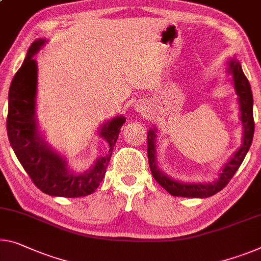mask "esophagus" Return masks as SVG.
<instances>
[{"instance_id":"obj_1","label":"esophagus","mask_w":261,"mask_h":261,"mask_svg":"<svg viewBox=\"0 0 261 261\" xmlns=\"http://www.w3.org/2000/svg\"><path fill=\"white\" fill-rule=\"evenodd\" d=\"M138 110H139V112H141V111H146V108H143V106L140 105V106L138 107Z\"/></svg>"}]
</instances>
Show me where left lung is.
Here are the masks:
<instances>
[{"label": "left lung", "mask_w": 261, "mask_h": 261, "mask_svg": "<svg viewBox=\"0 0 261 261\" xmlns=\"http://www.w3.org/2000/svg\"><path fill=\"white\" fill-rule=\"evenodd\" d=\"M228 72L232 74L236 93L238 95L240 119H242L244 128V136L242 147L236 151L234 155L230 159V161L224 166L217 181L212 183H183L168 177L166 174H163L159 169L158 163H156V129L153 128V129H149V132H148L147 154L151 175L156 179V182L172 196L205 198L217 194L218 191L224 189L227 186V183L231 181V178L233 177V175L237 172L240 164L243 163L244 159H245L248 149H250L254 133L253 95H252L251 85L248 83L247 78L245 77V74H244L242 65H240V63L236 58L231 59L228 62Z\"/></svg>", "instance_id": "obj_1"}]
</instances>
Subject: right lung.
I'll use <instances>...</instances> for the list:
<instances>
[{
	"label": "right lung",
	"mask_w": 261,
	"mask_h": 261,
	"mask_svg": "<svg viewBox=\"0 0 261 261\" xmlns=\"http://www.w3.org/2000/svg\"><path fill=\"white\" fill-rule=\"evenodd\" d=\"M45 39H36L28 50L21 69L16 72L9 89L7 132L11 147L39 190L50 196L82 197L93 194L105 177L112 151L126 119L117 117L101 126L100 136L108 142L110 150L83 174L71 171L65 159L50 148L38 133L35 118L37 92V64L33 58Z\"/></svg>",
	"instance_id": "1"
}]
</instances>
